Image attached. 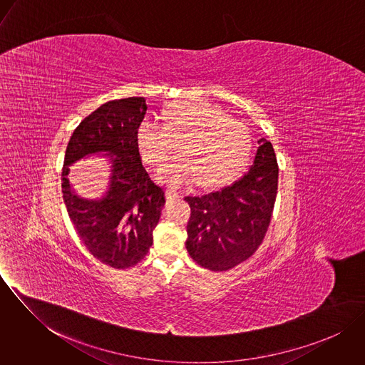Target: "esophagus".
<instances>
[{
	"instance_id": "1",
	"label": "esophagus",
	"mask_w": 365,
	"mask_h": 365,
	"mask_svg": "<svg viewBox=\"0 0 365 365\" xmlns=\"http://www.w3.org/2000/svg\"><path fill=\"white\" fill-rule=\"evenodd\" d=\"M165 197H167L168 200H177L180 195H178V192H177V191L167 188V190H165Z\"/></svg>"
}]
</instances>
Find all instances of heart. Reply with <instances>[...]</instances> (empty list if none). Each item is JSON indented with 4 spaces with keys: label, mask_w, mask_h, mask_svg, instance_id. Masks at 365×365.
Returning <instances> with one entry per match:
<instances>
[{
    "label": "heart",
    "mask_w": 365,
    "mask_h": 365,
    "mask_svg": "<svg viewBox=\"0 0 365 365\" xmlns=\"http://www.w3.org/2000/svg\"><path fill=\"white\" fill-rule=\"evenodd\" d=\"M161 116L164 125L142 120L136 129L138 149L150 165L165 161L178 142L181 155L157 171L160 182L180 187L195 178L198 185L213 187L233 178L249 161L250 130L223 109L207 101H173Z\"/></svg>",
    "instance_id": "obj_1"
}]
</instances>
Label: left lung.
Wrapping results in <instances>:
<instances>
[{
  "label": "left lung",
  "mask_w": 365,
  "mask_h": 365,
  "mask_svg": "<svg viewBox=\"0 0 365 365\" xmlns=\"http://www.w3.org/2000/svg\"><path fill=\"white\" fill-rule=\"evenodd\" d=\"M249 171L235 184L185 197L191 207L185 247L201 267L226 271L259 249L268 229L278 187V164L264 138Z\"/></svg>",
  "instance_id": "8db88e82"
}]
</instances>
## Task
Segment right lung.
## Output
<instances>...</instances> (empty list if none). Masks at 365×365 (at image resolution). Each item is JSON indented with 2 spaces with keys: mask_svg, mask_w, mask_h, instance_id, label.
<instances>
[{
  "mask_svg": "<svg viewBox=\"0 0 365 365\" xmlns=\"http://www.w3.org/2000/svg\"><path fill=\"white\" fill-rule=\"evenodd\" d=\"M146 110L143 97L108 101L76 128L66 149L61 191L70 220L88 252L113 268L132 267L148 255L165 204L136 143ZM98 154L111 165L108 188L100 199L80 197L68 180L69 165Z\"/></svg>",
  "mask_w": 365,
  "mask_h": 365,
  "instance_id": "right-lung-1",
  "label": "right lung"
}]
</instances>
